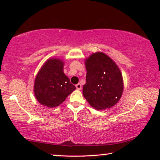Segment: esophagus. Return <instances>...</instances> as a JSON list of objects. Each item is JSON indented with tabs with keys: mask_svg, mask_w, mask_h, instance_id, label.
I'll return each instance as SVG.
<instances>
[{
	"mask_svg": "<svg viewBox=\"0 0 160 160\" xmlns=\"http://www.w3.org/2000/svg\"><path fill=\"white\" fill-rule=\"evenodd\" d=\"M75 87H76L77 90H81V88H82V85H81L80 83H78V84H77V85H75Z\"/></svg>",
	"mask_w": 160,
	"mask_h": 160,
	"instance_id": "obj_1",
	"label": "esophagus"
}]
</instances>
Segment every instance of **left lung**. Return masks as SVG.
<instances>
[{"label": "left lung", "instance_id": "1", "mask_svg": "<svg viewBox=\"0 0 160 160\" xmlns=\"http://www.w3.org/2000/svg\"><path fill=\"white\" fill-rule=\"evenodd\" d=\"M85 67L84 97L97 110L114 106L123 90V77L117 65L105 53L97 52L86 59Z\"/></svg>", "mask_w": 160, "mask_h": 160}]
</instances>
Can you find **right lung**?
Returning a JSON list of instances; mask_svg holds the SVG:
<instances>
[{
	"label": "right lung",
	"mask_w": 160,
	"mask_h": 160,
	"mask_svg": "<svg viewBox=\"0 0 160 160\" xmlns=\"http://www.w3.org/2000/svg\"><path fill=\"white\" fill-rule=\"evenodd\" d=\"M63 62L50 58L45 62L34 81V92L40 104L49 108L59 106L75 89L63 72Z\"/></svg>",
	"instance_id": "right-lung-1"
}]
</instances>
